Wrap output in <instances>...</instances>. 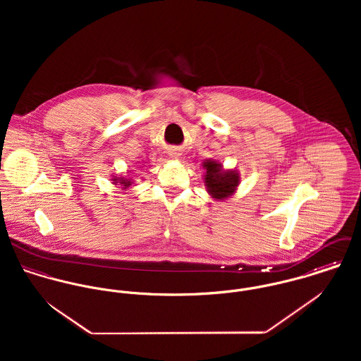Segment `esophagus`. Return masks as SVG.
Segmentation results:
<instances>
[{"instance_id":"1","label":"esophagus","mask_w":361,"mask_h":361,"mask_svg":"<svg viewBox=\"0 0 361 361\" xmlns=\"http://www.w3.org/2000/svg\"><path fill=\"white\" fill-rule=\"evenodd\" d=\"M169 155H171V157H172V158H178V157H179V155H180V153H179V152H178V150H172V152H171V153H169Z\"/></svg>"}]
</instances>
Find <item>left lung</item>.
Listing matches in <instances>:
<instances>
[{
  "label": "left lung",
  "mask_w": 361,
  "mask_h": 361,
  "mask_svg": "<svg viewBox=\"0 0 361 361\" xmlns=\"http://www.w3.org/2000/svg\"><path fill=\"white\" fill-rule=\"evenodd\" d=\"M204 168V183L207 192L214 200H225L231 197L239 186V172L235 169H224L222 164L208 158L203 162Z\"/></svg>",
  "instance_id": "obj_1"
}]
</instances>
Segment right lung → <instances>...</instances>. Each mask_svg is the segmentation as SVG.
I'll list each match as a JSON object with an SVG mask.
<instances>
[{"instance_id": "right-lung-1", "label": "right lung", "mask_w": 361, "mask_h": 361, "mask_svg": "<svg viewBox=\"0 0 361 361\" xmlns=\"http://www.w3.org/2000/svg\"><path fill=\"white\" fill-rule=\"evenodd\" d=\"M111 180H112L114 185H118V183H119L123 190L128 189L129 186H132V183H133L130 178H125V176H114Z\"/></svg>"}]
</instances>
